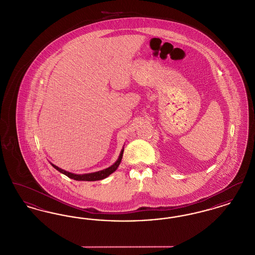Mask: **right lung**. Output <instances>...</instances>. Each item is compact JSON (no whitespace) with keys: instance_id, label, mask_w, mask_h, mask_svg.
I'll return each instance as SVG.
<instances>
[{"instance_id":"1","label":"right lung","mask_w":255,"mask_h":255,"mask_svg":"<svg viewBox=\"0 0 255 255\" xmlns=\"http://www.w3.org/2000/svg\"><path fill=\"white\" fill-rule=\"evenodd\" d=\"M123 151H124V147L122 148V151H121V154H120V156H119V158L117 159V161H116L113 165H111L110 167L106 168V169L100 170V171L93 172V173L74 174V173H72V172H69V171H66V170L59 168L58 166L54 165V164L51 163V162H50V164H51L55 169L58 170L62 174L66 175L67 177H69V178H71V179H73V180H75V181H87V182L100 181V180H103V179L107 178L112 173H114L116 170L118 169V167L120 166L121 161H122Z\"/></svg>"}]
</instances>
